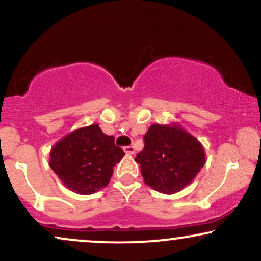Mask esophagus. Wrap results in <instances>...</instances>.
<instances>
[{
    "instance_id": "34e87169",
    "label": "esophagus",
    "mask_w": 261,
    "mask_h": 261,
    "mask_svg": "<svg viewBox=\"0 0 261 261\" xmlns=\"http://www.w3.org/2000/svg\"><path fill=\"white\" fill-rule=\"evenodd\" d=\"M124 152L126 154H134L135 153V147H134V146H126V147H124Z\"/></svg>"
}]
</instances>
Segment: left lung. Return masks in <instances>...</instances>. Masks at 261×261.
<instances>
[{
	"instance_id": "8db88e82",
	"label": "left lung",
	"mask_w": 261,
	"mask_h": 261,
	"mask_svg": "<svg viewBox=\"0 0 261 261\" xmlns=\"http://www.w3.org/2000/svg\"><path fill=\"white\" fill-rule=\"evenodd\" d=\"M135 161L143 181L162 194H175L194 181L206 162L202 143L179 122L153 124Z\"/></svg>"
}]
</instances>
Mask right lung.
Returning a JSON list of instances; mask_svg holds the SVG:
<instances>
[{
  "instance_id": "obj_1",
  "label": "right lung",
  "mask_w": 261,
  "mask_h": 261,
  "mask_svg": "<svg viewBox=\"0 0 261 261\" xmlns=\"http://www.w3.org/2000/svg\"><path fill=\"white\" fill-rule=\"evenodd\" d=\"M124 151L98 124L71 131L50 149L49 166L68 190L91 195L106 188Z\"/></svg>"
}]
</instances>
